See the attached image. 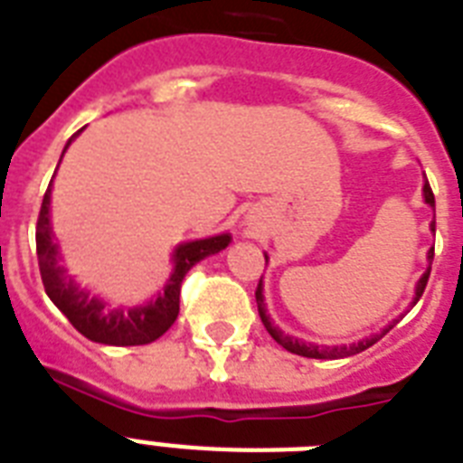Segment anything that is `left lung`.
Here are the masks:
<instances>
[{"mask_svg": "<svg viewBox=\"0 0 463 463\" xmlns=\"http://www.w3.org/2000/svg\"><path fill=\"white\" fill-rule=\"evenodd\" d=\"M423 200H426V204H430V207H436V197H433V190H430L429 181L423 184ZM430 231H436V221L430 223ZM429 259L433 261V250L429 251ZM266 263H268V256H266ZM429 275H430V268L426 270V273L421 275V279L417 282V291H414V301H411V306L417 304L419 298H421L423 289H426V282H429ZM256 304H259V316H261V322L263 327L268 329V334L273 336L275 341H278L282 348H287L289 353H297V355H304V357H316V360H336V357H348V355H355V353H363L367 351L370 345H374L376 341L382 339L383 334H388L391 329L398 325V320H393L391 325H388L386 329H382L379 334H372V336H367V339L357 341V344H348V345H316V344H306V341L301 339H294V336H289V334H285L279 327H275L273 322H270V316L266 313V301H263V285L261 279H259V287H256Z\"/></svg>", "mask_w": 463, "mask_h": 463, "instance_id": "left-lung-1", "label": "left lung"}]
</instances>
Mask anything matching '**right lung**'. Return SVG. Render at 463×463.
I'll list each match as a JSON object with an SVG mask.
<instances>
[{"label":"right lung","mask_w":463,"mask_h":463,"mask_svg":"<svg viewBox=\"0 0 463 463\" xmlns=\"http://www.w3.org/2000/svg\"><path fill=\"white\" fill-rule=\"evenodd\" d=\"M72 138L68 141V146L72 143ZM68 146H65V150H68ZM52 184L46 188L40 219H37V259H40V273L46 297L52 298L56 308L68 317L70 325L77 332L96 341V344L143 345L159 339L178 317V298H181V282H184L185 273L202 259L225 250L231 244V235L225 232V235L178 244L176 251H174V273L162 294H157L146 306H136L129 310L110 308L99 297H91L87 289H81L75 279L70 278L68 270L61 266V254H58V244L53 242L52 216H49Z\"/></svg>","instance_id":"1"}]
</instances>
